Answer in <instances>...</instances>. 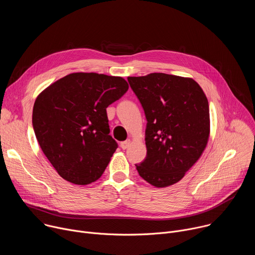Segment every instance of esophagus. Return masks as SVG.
I'll return each instance as SVG.
<instances>
[{
  "mask_svg": "<svg viewBox=\"0 0 255 255\" xmlns=\"http://www.w3.org/2000/svg\"><path fill=\"white\" fill-rule=\"evenodd\" d=\"M130 144H131V140H130V139H127V140L121 142V148H122V149H126V148L129 147Z\"/></svg>",
  "mask_w": 255,
  "mask_h": 255,
  "instance_id": "1",
  "label": "esophagus"
}]
</instances>
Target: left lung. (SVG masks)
<instances>
[{"instance_id": "1", "label": "left lung", "mask_w": 255, "mask_h": 255, "mask_svg": "<svg viewBox=\"0 0 255 255\" xmlns=\"http://www.w3.org/2000/svg\"><path fill=\"white\" fill-rule=\"evenodd\" d=\"M144 110L146 157L135 164L139 175L156 188L185 176L205 150L210 134L209 103L190 78L154 72L129 77Z\"/></svg>"}]
</instances>
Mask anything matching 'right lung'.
<instances>
[{
  "instance_id": "1",
  "label": "right lung",
  "mask_w": 255,
  "mask_h": 255,
  "mask_svg": "<svg viewBox=\"0 0 255 255\" xmlns=\"http://www.w3.org/2000/svg\"><path fill=\"white\" fill-rule=\"evenodd\" d=\"M121 77L75 72L36 99L32 124L40 147L57 173L76 185L101 177L118 147L106 109L128 91Z\"/></svg>"
}]
</instances>
